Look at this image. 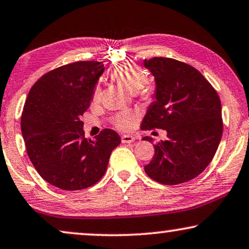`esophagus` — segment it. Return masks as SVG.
Wrapping results in <instances>:
<instances>
[{
	"instance_id": "obj_1",
	"label": "esophagus",
	"mask_w": 249,
	"mask_h": 249,
	"mask_svg": "<svg viewBox=\"0 0 249 249\" xmlns=\"http://www.w3.org/2000/svg\"><path fill=\"white\" fill-rule=\"evenodd\" d=\"M135 140V137L133 135H128V134H125L122 137V142L123 143H132Z\"/></svg>"
}]
</instances>
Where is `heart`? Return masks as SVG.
Here are the masks:
<instances>
[{"mask_svg": "<svg viewBox=\"0 0 249 249\" xmlns=\"http://www.w3.org/2000/svg\"><path fill=\"white\" fill-rule=\"evenodd\" d=\"M110 77L114 79L116 83L122 85L125 90H127L131 93H137L142 98L149 97V91L143 88L145 83L148 82V76L145 74L143 69L139 66L132 64H125L118 66L111 71ZM93 101L99 102L101 99V88L97 86L93 92ZM135 115L132 112H123V114L116 115L112 118V123L116 127L121 130H127L131 126L132 123L134 122Z\"/></svg>", "mask_w": 249, "mask_h": 249, "instance_id": "heart-1", "label": "heart"}]
</instances>
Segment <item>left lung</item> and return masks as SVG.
I'll return each mask as SVG.
<instances>
[{
    "label": "left lung",
    "mask_w": 249,
    "mask_h": 249,
    "mask_svg": "<svg viewBox=\"0 0 249 249\" xmlns=\"http://www.w3.org/2000/svg\"><path fill=\"white\" fill-rule=\"evenodd\" d=\"M143 65L155 76L156 100L149 106L141 130H166L167 140L154 145L144 166L161 184L184 183L208 166L223 133L221 101L211 83L192 66L154 57ZM143 140L152 142L144 137Z\"/></svg>",
    "instance_id": "left-lung-1"
}]
</instances>
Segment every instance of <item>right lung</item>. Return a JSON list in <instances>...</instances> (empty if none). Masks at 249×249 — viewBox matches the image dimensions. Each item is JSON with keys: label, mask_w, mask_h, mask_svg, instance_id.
<instances>
[{"label": "right lung", "mask_w": 249, "mask_h": 249, "mask_svg": "<svg viewBox=\"0 0 249 249\" xmlns=\"http://www.w3.org/2000/svg\"><path fill=\"white\" fill-rule=\"evenodd\" d=\"M104 65L76 61L46 72L32 86L21 115L26 150L37 173L67 191L97 183L107 170L110 154L121 143L105 128L86 139L81 116L90 107Z\"/></svg>", "instance_id": "1"}]
</instances>
